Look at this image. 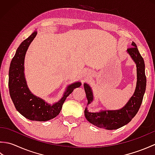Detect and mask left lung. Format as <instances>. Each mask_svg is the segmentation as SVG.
<instances>
[{"instance_id": "1", "label": "left lung", "mask_w": 155, "mask_h": 155, "mask_svg": "<svg viewBox=\"0 0 155 155\" xmlns=\"http://www.w3.org/2000/svg\"><path fill=\"white\" fill-rule=\"evenodd\" d=\"M132 46L127 49V52L137 64V83L135 92L127 104L120 110L89 113L86 108L84 110L85 117L91 123L98 127L104 128L108 130H115L123 127L135 116L142 104L147 84L144 62L134 42H132ZM84 88L88 101L87 104H88L93 100V93L87 84H84Z\"/></svg>"}]
</instances>
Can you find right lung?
<instances>
[{
	"mask_svg": "<svg viewBox=\"0 0 155 155\" xmlns=\"http://www.w3.org/2000/svg\"><path fill=\"white\" fill-rule=\"evenodd\" d=\"M37 34V32H34L20 45L16 50L10 65L8 88L16 109L22 116L31 120L47 121L52 119L60 113L66 98L74 88L79 87L81 84L78 82L69 85L63 97L52 105L47 104L31 93L24 76V60L28 46Z\"/></svg>",
	"mask_w": 155,
	"mask_h": 155,
	"instance_id": "1",
	"label": "right lung"
}]
</instances>
